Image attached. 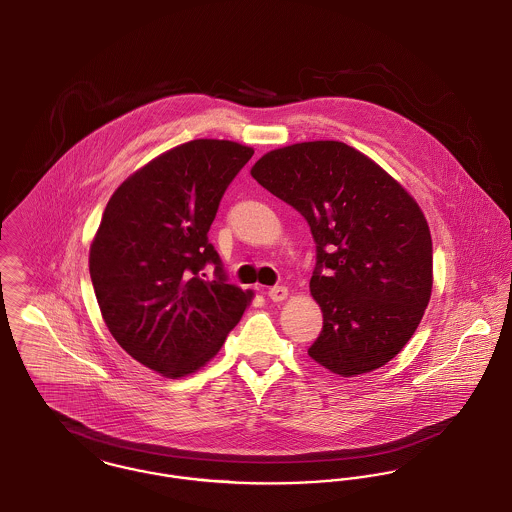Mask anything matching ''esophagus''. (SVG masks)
Here are the masks:
<instances>
[{"label":"esophagus","instance_id":"34e87169","mask_svg":"<svg viewBox=\"0 0 512 512\" xmlns=\"http://www.w3.org/2000/svg\"><path fill=\"white\" fill-rule=\"evenodd\" d=\"M287 287H283V285H277V287H272L270 291H268V297L272 299L273 303H279V301H283V299H287Z\"/></svg>","mask_w":512,"mask_h":512}]
</instances>
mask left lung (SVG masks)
<instances>
[{"label":"left lung","mask_w":512,"mask_h":512,"mask_svg":"<svg viewBox=\"0 0 512 512\" xmlns=\"http://www.w3.org/2000/svg\"><path fill=\"white\" fill-rule=\"evenodd\" d=\"M250 174L307 219L316 242L310 293L324 326L308 355L341 376L386 365L431 299L433 242L419 205L341 141L275 149Z\"/></svg>","instance_id":"left-lung-1"}]
</instances>
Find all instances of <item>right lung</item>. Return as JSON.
Instances as JSON below:
<instances>
[{"label": "right lung", "mask_w": 512, "mask_h": 512, "mask_svg": "<svg viewBox=\"0 0 512 512\" xmlns=\"http://www.w3.org/2000/svg\"><path fill=\"white\" fill-rule=\"evenodd\" d=\"M252 155L225 139L182 143L134 172L106 204L89 252L95 295L114 340L163 376L204 367L252 299L229 283L207 239Z\"/></svg>", "instance_id": "1"}]
</instances>
